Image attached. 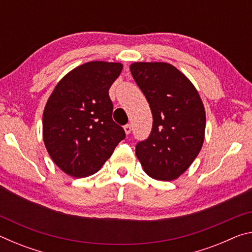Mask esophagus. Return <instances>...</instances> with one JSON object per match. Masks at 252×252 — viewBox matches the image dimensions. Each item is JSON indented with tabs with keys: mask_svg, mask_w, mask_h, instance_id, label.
Returning a JSON list of instances; mask_svg holds the SVG:
<instances>
[{
	"mask_svg": "<svg viewBox=\"0 0 252 252\" xmlns=\"http://www.w3.org/2000/svg\"><path fill=\"white\" fill-rule=\"evenodd\" d=\"M123 129H125V132L126 134H130V132H131V126L130 125L125 126H123Z\"/></svg>",
	"mask_w": 252,
	"mask_h": 252,
	"instance_id": "34e87169",
	"label": "esophagus"
}]
</instances>
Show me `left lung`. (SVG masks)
Returning <instances> with one entry per match:
<instances>
[{"instance_id":"8db88e82","label":"left lung","mask_w":252,"mask_h":252,"mask_svg":"<svg viewBox=\"0 0 252 252\" xmlns=\"http://www.w3.org/2000/svg\"><path fill=\"white\" fill-rule=\"evenodd\" d=\"M131 74L150 105L151 134L139 142L135 155L149 177L176 180L203 146L206 111L192 82L170 63L134 62Z\"/></svg>"}]
</instances>
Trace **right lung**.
<instances>
[{"label": "right lung", "instance_id": "obj_1", "mask_svg": "<svg viewBox=\"0 0 252 252\" xmlns=\"http://www.w3.org/2000/svg\"><path fill=\"white\" fill-rule=\"evenodd\" d=\"M119 62L91 61L74 67L55 85L43 111V141L63 172L84 178L99 171L125 130L112 120L109 89Z\"/></svg>", "mask_w": 252, "mask_h": 252}]
</instances>
